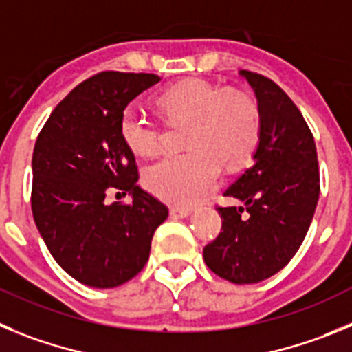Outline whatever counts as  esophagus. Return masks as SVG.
<instances>
[{"mask_svg": "<svg viewBox=\"0 0 352 352\" xmlns=\"http://www.w3.org/2000/svg\"><path fill=\"white\" fill-rule=\"evenodd\" d=\"M189 214H191L189 208H179V207L170 208V217H172V219H184V217H188Z\"/></svg>", "mask_w": 352, "mask_h": 352, "instance_id": "esophagus-1", "label": "esophagus"}]
</instances>
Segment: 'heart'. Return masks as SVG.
Instances as JSON below:
<instances>
[{"label":"heart","instance_id":"obj_1","mask_svg":"<svg viewBox=\"0 0 352 352\" xmlns=\"http://www.w3.org/2000/svg\"><path fill=\"white\" fill-rule=\"evenodd\" d=\"M157 103L172 124L189 122L188 153L166 154L144 170L145 188L166 204L195 205L215 186L221 163L236 168L254 153L261 112L243 91L192 78L163 91ZM119 133L137 156H153L163 144V126L137 105L122 110Z\"/></svg>","mask_w":352,"mask_h":352}]
</instances>
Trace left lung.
<instances>
[{"label": "left lung", "instance_id": "1", "mask_svg": "<svg viewBox=\"0 0 352 352\" xmlns=\"http://www.w3.org/2000/svg\"><path fill=\"white\" fill-rule=\"evenodd\" d=\"M261 112L254 163L224 196L243 207H217L221 233L204 247L207 267L233 284H254L283 270L302 245L319 199L316 142L302 112L274 80L240 72Z\"/></svg>", "mask_w": 352, "mask_h": 352}]
</instances>
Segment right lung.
<instances>
[{
	"label": "right lung",
	"mask_w": 352,
	"mask_h": 352,
	"mask_svg": "<svg viewBox=\"0 0 352 352\" xmlns=\"http://www.w3.org/2000/svg\"><path fill=\"white\" fill-rule=\"evenodd\" d=\"M154 74L101 72L78 84L38 135L31 210L59 267L91 287L128 283L147 263L154 231L168 217L137 186L135 154L119 133L122 110L157 84ZM131 192V204L106 196Z\"/></svg>",
	"instance_id": "right-lung-1"
}]
</instances>
